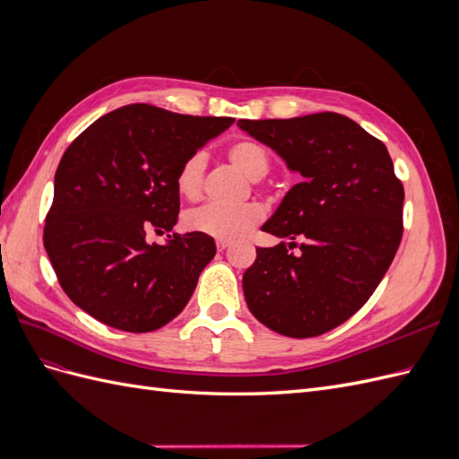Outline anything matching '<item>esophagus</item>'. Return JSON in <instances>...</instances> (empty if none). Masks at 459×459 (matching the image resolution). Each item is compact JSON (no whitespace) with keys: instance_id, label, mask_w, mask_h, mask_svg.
<instances>
[{"instance_id":"34e87169","label":"esophagus","mask_w":459,"mask_h":459,"mask_svg":"<svg viewBox=\"0 0 459 459\" xmlns=\"http://www.w3.org/2000/svg\"><path fill=\"white\" fill-rule=\"evenodd\" d=\"M228 247H230V241H218V243H216V248H218L220 253H224Z\"/></svg>"}]
</instances>
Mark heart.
Here are the masks:
<instances>
[{
	"mask_svg": "<svg viewBox=\"0 0 459 459\" xmlns=\"http://www.w3.org/2000/svg\"><path fill=\"white\" fill-rule=\"evenodd\" d=\"M230 162L239 169L248 179L258 182L270 170L268 152L262 145L251 140H241L230 145L228 149ZM204 176V157L203 152H195L179 169L176 176V187L179 195L186 199H197L203 189ZM262 220V208L255 203H247L241 206H218L204 204L189 211L184 218V226L189 231L208 235L218 241H233L239 239L247 231H251Z\"/></svg>",
	"mask_w": 459,
	"mask_h": 459,
	"instance_id": "b5f03b06",
	"label": "heart"
}]
</instances>
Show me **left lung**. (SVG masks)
Here are the masks:
<instances>
[{
	"label": "left lung",
	"instance_id": "left-lung-1",
	"mask_svg": "<svg viewBox=\"0 0 459 459\" xmlns=\"http://www.w3.org/2000/svg\"><path fill=\"white\" fill-rule=\"evenodd\" d=\"M238 126L302 179L262 226L275 247L256 248L243 275L248 310L285 337H317L364 307L398 251L404 187L383 142L337 113ZM302 238L299 254L289 247Z\"/></svg>",
	"mask_w": 459,
	"mask_h": 459
}]
</instances>
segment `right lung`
Instances as JSON below:
<instances>
[{
  "label": "right lung",
  "mask_w": 459,
  "mask_h": 459,
  "mask_svg": "<svg viewBox=\"0 0 459 459\" xmlns=\"http://www.w3.org/2000/svg\"><path fill=\"white\" fill-rule=\"evenodd\" d=\"M230 117H189L152 105L120 107L68 145L55 172L44 247L76 307L130 333L166 325L186 308L216 255L203 233H172L179 212L176 176Z\"/></svg>",
  "instance_id": "obj_1"
}]
</instances>
